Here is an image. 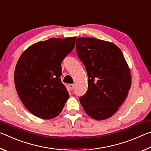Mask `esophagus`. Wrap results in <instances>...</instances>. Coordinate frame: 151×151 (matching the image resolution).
I'll return each mask as SVG.
<instances>
[{"mask_svg": "<svg viewBox=\"0 0 151 151\" xmlns=\"http://www.w3.org/2000/svg\"><path fill=\"white\" fill-rule=\"evenodd\" d=\"M68 86H69L70 90H73L74 88H75V85H74L73 84H70V85H68Z\"/></svg>", "mask_w": 151, "mask_h": 151, "instance_id": "1", "label": "esophagus"}]
</instances>
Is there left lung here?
I'll return each mask as SVG.
<instances>
[{"mask_svg": "<svg viewBox=\"0 0 151 151\" xmlns=\"http://www.w3.org/2000/svg\"><path fill=\"white\" fill-rule=\"evenodd\" d=\"M76 53L88 74V90L80 97L86 113L95 120L112 116L127 98L131 71L120 48L94 38H78Z\"/></svg>", "mask_w": 151, "mask_h": 151, "instance_id": "1", "label": "left lung"}]
</instances>
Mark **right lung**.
Returning <instances> with one entry per match:
<instances>
[{"instance_id":"add662e5","label":"right lung","mask_w":151,"mask_h":151,"mask_svg":"<svg viewBox=\"0 0 151 151\" xmlns=\"http://www.w3.org/2000/svg\"><path fill=\"white\" fill-rule=\"evenodd\" d=\"M76 37L49 39L25 50L14 70V84L24 106L40 119L59 114L69 97L61 83V63L75 47Z\"/></svg>"}]
</instances>
